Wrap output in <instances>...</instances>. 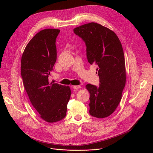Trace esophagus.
Masks as SVG:
<instances>
[{"instance_id":"1","label":"esophagus","mask_w":153,"mask_h":153,"mask_svg":"<svg viewBox=\"0 0 153 153\" xmlns=\"http://www.w3.org/2000/svg\"><path fill=\"white\" fill-rule=\"evenodd\" d=\"M71 88L73 89H79L81 88V86L80 85H72Z\"/></svg>"}]
</instances>
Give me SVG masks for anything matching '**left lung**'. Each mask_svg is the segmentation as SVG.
Returning a JSON list of instances; mask_svg holds the SVG:
<instances>
[{
	"label": "left lung",
	"mask_w": 153,
	"mask_h": 153,
	"mask_svg": "<svg viewBox=\"0 0 153 153\" xmlns=\"http://www.w3.org/2000/svg\"><path fill=\"white\" fill-rule=\"evenodd\" d=\"M86 47L88 62L96 64L99 86L87 84L90 93V114L97 118L110 116L117 108L126 83L125 57L116 33L100 24L91 22L74 29Z\"/></svg>",
	"instance_id": "1"
}]
</instances>
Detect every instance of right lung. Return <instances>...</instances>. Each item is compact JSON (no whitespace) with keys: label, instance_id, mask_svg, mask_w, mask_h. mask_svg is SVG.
<instances>
[{"label":"right lung","instance_id":"right-lung-1","mask_svg":"<svg viewBox=\"0 0 153 153\" xmlns=\"http://www.w3.org/2000/svg\"><path fill=\"white\" fill-rule=\"evenodd\" d=\"M57 29H45L28 42L21 59V76L30 100L40 117L49 123L66 116L71 91L69 86L50 83L57 59Z\"/></svg>","mask_w":153,"mask_h":153}]
</instances>
